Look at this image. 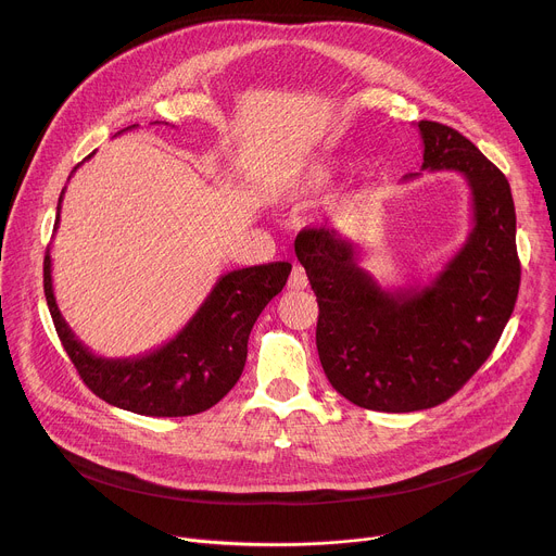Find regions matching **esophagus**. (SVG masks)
<instances>
[{
	"instance_id": "obj_1",
	"label": "esophagus",
	"mask_w": 556,
	"mask_h": 556,
	"mask_svg": "<svg viewBox=\"0 0 556 556\" xmlns=\"http://www.w3.org/2000/svg\"><path fill=\"white\" fill-rule=\"evenodd\" d=\"M288 288H290V290H303V288H307V275H305L303 268H299V266L292 268V275H290V279H288Z\"/></svg>"
}]
</instances>
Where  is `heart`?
Masks as SVG:
<instances>
[{
  "mask_svg": "<svg viewBox=\"0 0 556 556\" xmlns=\"http://www.w3.org/2000/svg\"><path fill=\"white\" fill-rule=\"evenodd\" d=\"M334 167L326 161H305L292 172H288L275 187V198L279 202H307L314 195L324 193L334 182Z\"/></svg>",
  "mask_w": 556,
  "mask_h": 556,
  "instance_id": "1",
  "label": "heart"
}]
</instances>
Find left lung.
Here are the masks:
<instances>
[{
  "label": "left lung",
  "mask_w": 556,
  "mask_h": 556,
  "mask_svg": "<svg viewBox=\"0 0 556 556\" xmlns=\"http://www.w3.org/2000/svg\"><path fill=\"white\" fill-rule=\"evenodd\" d=\"M418 129L422 169L464 176L472 208L464 247L429 286L382 288L334 228H303L294 240L319 301L316 350L328 380L350 403L387 414L431 409L459 391L495 350L521 281L506 176L453 127Z\"/></svg>",
  "instance_id": "left-lung-1"
}]
</instances>
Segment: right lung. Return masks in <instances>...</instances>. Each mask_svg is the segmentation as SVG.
<instances>
[{"label":"right lung","instance_id":"1","mask_svg":"<svg viewBox=\"0 0 556 556\" xmlns=\"http://www.w3.org/2000/svg\"><path fill=\"white\" fill-rule=\"evenodd\" d=\"M61 200L63 191L54 230ZM290 270L288 262H273L222 275L169 343L134 358L97 356L74 337L56 307L50 249L43 260V292L63 350L101 401L140 416L180 418L211 409L240 380L251 330L268 301L283 290Z\"/></svg>","mask_w":556,"mask_h":556}]
</instances>
